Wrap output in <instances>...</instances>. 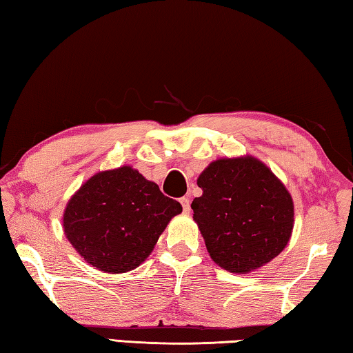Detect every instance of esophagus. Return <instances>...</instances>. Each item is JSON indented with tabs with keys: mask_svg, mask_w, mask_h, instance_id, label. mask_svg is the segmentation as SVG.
I'll return each mask as SVG.
<instances>
[{
	"mask_svg": "<svg viewBox=\"0 0 353 353\" xmlns=\"http://www.w3.org/2000/svg\"><path fill=\"white\" fill-rule=\"evenodd\" d=\"M181 204H182L183 213L188 214L190 210H191V208H190V199H188V198H182V199H181Z\"/></svg>",
	"mask_w": 353,
	"mask_h": 353,
	"instance_id": "obj_1",
	"label": "esophagus"
}]
</instances>
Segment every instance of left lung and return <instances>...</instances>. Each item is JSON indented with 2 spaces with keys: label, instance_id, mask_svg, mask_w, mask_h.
Returning a JSON list of instances; mask_svg holds the SVG:
<instances>
[{
  "label": "left lung",
  "instance_id": "8db88e82",
  "mask_svg": "<svg viewBox=\"0 0 353 353\" xmlns=\"http://www.w3.org/2000/svg\"><path fill=\"white\" fill-rule=\"evenodd\" d=\"M193 219L212 260L249 274L282 252L294 227V204L283 182L252 155L212 162L198 177Z\"/></svg>",
  "mask_w": 353,
  "mask_h": 353
}]
</instances>
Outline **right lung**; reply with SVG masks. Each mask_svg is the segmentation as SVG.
Wrapping results in <instances>:
<instances>
[{
  "instance_id": "right-lung-1",
  "label": "right lung",
  "mask_w": 353,
  "mask_h": 353,
  "mask_svg": "<svg viewBox=\"0 0 353 353\" xmlns=\"http://www.w3.org/2000/svg\"><path fill=\"white\" fill-rule=\"evenodd\" d=\"M182 212L132 166L99 171L71 196L63 232L94 270L123 274L139 268L154 250L170 221Z\"/></svg>"
}]
</instances>
